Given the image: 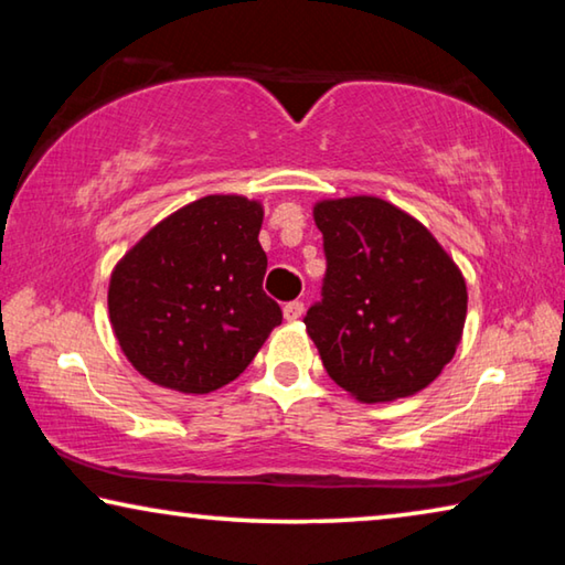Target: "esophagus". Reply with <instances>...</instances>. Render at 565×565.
<instances>
[{
    "label": "esophagus",
    "instance_id": "esophagus-1",
    "mask_svg": "<svg viewBox=\"0 0 565 565\" xmlns=\"http://www.w3.org/2000/svg\"><path fill=\"white\" fill-rule=\"evenodd\" d=\"M303 317V301H289L284 306V319L286 321H296Z\"/></svg>",
    "mask_w": 565,
    "mask_h": 565
}]
</instances>
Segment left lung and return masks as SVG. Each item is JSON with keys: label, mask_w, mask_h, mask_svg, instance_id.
<instances>
[{"label": "left lung", "mask_w": 565, "mask_h": 565, "mask_svg": "<svg viewBox=\"0 0 565 565\" xmlns=\"http://www.w3.org/2000/svg\"><path fill=\"white\" fill-rule=\"evenodd\" d=\"M313 222L327 274L303 323L323 369L366 404L414 396L461 341V271L424 224L384 199H329Z\"/></svg>", "instance_id": "obj_1"}]
</instances>
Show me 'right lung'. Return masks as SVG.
Listing matches in <instances>:
<instances>
[{
	"mask_svg": "<svg viewBox=\"0 0 565 565\" xmlns=\"http://www.w3.org/2000/svg\"><path fill=\"white\" fill-rule=\"evenodd\" d=\"M264 209L214 194L179 209L114 266L109 319L124 356L181 394L226 386L254 361L281 309L264 291Z\"/></svg>",
	"mask_w": 565,
	"mask_h": 565,
	"instance_id": "add662e5",
	"label": "right lung"
}]
</instances>
